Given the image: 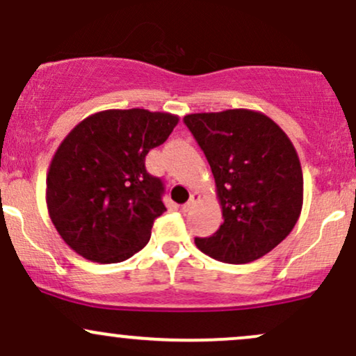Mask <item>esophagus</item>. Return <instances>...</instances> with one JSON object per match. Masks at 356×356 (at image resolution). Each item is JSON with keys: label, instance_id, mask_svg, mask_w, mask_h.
I'll return each instance as SVG.
<instances>
[{"label": "esophagus", "instance_id": "obj_1", "mask_svg": "<svg viewBox=\"0 0 356 356\" xmlns=\"http://www.w3.org/2000/svg\"><path fill=\"white\" fill-rule=\"evenodd\" d=\"M198 198H200L198 193H193V195H191V196H190V200H188V202L181 207V211H183V213H188V211H190L191 208L195 207V203L198 202Z\"/></svg>", "mask_w": 356, "mask_h": 356}]
</instances>
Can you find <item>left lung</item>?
Listing matches in <instances>:
<instances>
[{
    "label": "left lung",
    "mask_w": 356,
    "mask_h": 356,
    "mask_svg": "<svg viewBox=\"0 0 356 356\" xmlns=\"http://www.w3.org/2000/svg\"><path fill=\"white\" fill-rule=\"evenodd\" d=\"M185 124L207 156L223 223L195 238L208 257L243 265L270 253L290 235L303 207V173L286 133L260 111L186 115Z\"/></svg>",
    "instance_id": "obj_1"
}]
</instances>
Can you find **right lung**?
I'll list each match as a JSON object with an SVG mask.
<instances>
[{
    "label": "right lung",
    "mask_w": 356,
    "mask_h": 356,
    "mask_svg": "<svg viewBox=\"0 0 356 356\" xmlns=\"http://www.w3.org/2000/svg\"><path fill=\"white\" fill-rule=\"evenodd\" d=\"M178 121L171 113L141 108L106 110L66 135L49 163L46 207L73 252L96 263H120L148 243L166 208L163 181L146 171L145 158Z\"/></svg>",
    "instance_id": "add662e5"
}]
</instances>
